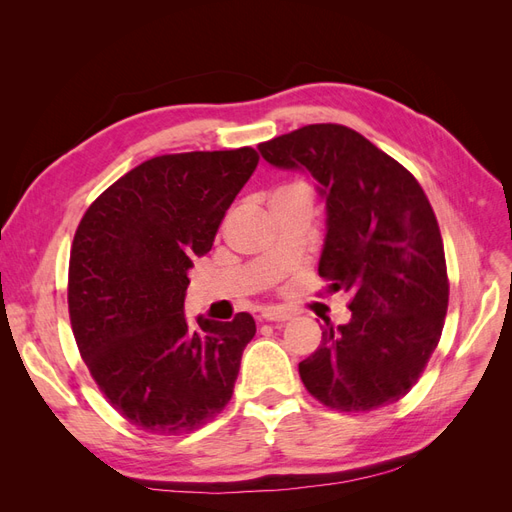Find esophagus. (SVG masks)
Segmentation results:
<instances>
[{"instance_id": "esophagus-1", "label": "esophagus", "mask_w": 512, "mask_h": 512, "mask_svg": "<svg viewBox=\"0 0 512 512\" xmlns=\"http://www.w3.org/2000/svg\"><path fill=\"white\" fill-rule=\"evenodd\" d=\"M260 316H262V320H269V322H284V320L292 318L288 309H282V307H265Z\"/></svg>"}]
</instances>
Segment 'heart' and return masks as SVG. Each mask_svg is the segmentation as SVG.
Wrapping results in <instances>:
<instances>
[{
	"instance_id": "obj_1",
	"label": "heart",
	"mask_w": 512,
	"mask_h": 512,
	"mask_svg": "<svg viewBox=\"0 0 512 512\" xmlns=\"http://www.w3.org/2000/svg\"><path fill=\"white\" fill-rule=\"evenodd\" d=\"M299 188H305V185L294 183V185H286V188H282V190H299ZM305 190H307V188H305Z\"/></svg>"
}]
</instances>
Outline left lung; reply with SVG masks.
<instances>
[{
	"instance_id": "obj_1",
	"label": "left lung",
	"mask_w": 512,
	"mask_h": 512,
	"mask_svg": "<svg viewBox=\"0 0 512 512\" xmlns=\"http://www.w3.org/2000/svg\"><path fill=\"white\" fill-rule=\"evenodd\" d=\"M282 170L316 179L327 205L318 273L352 294L350 320L327 322L318 350L299 363L324 406L365 412L416 384L440 342L448 277L438 220L418 181L365 136L314 123L258 145Z\"/></svg>"
}]
</instances>
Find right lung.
Returning <instances> with one entry per match:
<instances>
[{
    "mask_svg": "<svg viewBox=\"0 0 512 512\" xmlns=\"http://www.w3.org/2000/svg\"><path fill=\"white\" fill-rule=\"evenodd\" d=\"M258 153L190 151L143 162L87 209L70 252L74 339L111 406L160 436L194 431L232 397L250 314H183L188 271L252 177Z\"/></svg>",
    "mask_w": 512,
    "mask_h": 512,
    "instance_id": "right-lung-1",
    "label": "right lung"
}]
</instances>
